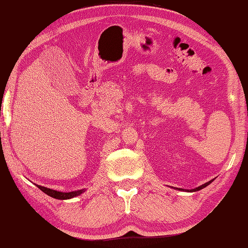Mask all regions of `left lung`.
<instances>
[{"mask_svg": "<svg viewBox=\"0 0 248 248\" xmlns=\"http://www.w3.org/2000/svg\"><path fill=\"white\" fill-rule=\"evenodd\" d=\"M214 181V179H212V180H209L208 182H205L204 185H202V186H198V188H195V189H192V190H185V191H189V192H195V191H199V190H201V189H203V188H205V186H207L209 184H212V182ZM178 190H182V189H178Z\"/></svg>", "mask_w": 248, "mask_h": 248, "instance_id": "1", "label": "left lung"}]
</instances>
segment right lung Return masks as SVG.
I'll return each mask as SVG.
<instances>
[{
    "instance_id": "right-lung-1",
    "label": "right lung",
    "mask_w": 248,
    "mask_h": 248,
    "mask_svg": "<svg viewBox=\"0 0 248 248\" xmlns=\"http://www.w3.org/2000/svg\"><path fill=\"white\" fill-rule=\"evenodd\" d=\"M37 188L40 190L43 191L44 193H46L49 197L54 198V199H57V200H69V199H72V198H76L78 195L82 194L84 191V189L82 190H77V191H72V192H60V191L57 190H53V189H49V188H45V186H42L36 185Z\"/></svg>"
}]
</instances>
